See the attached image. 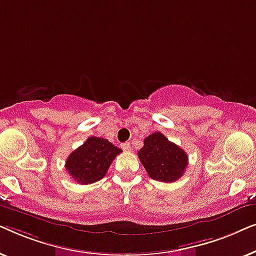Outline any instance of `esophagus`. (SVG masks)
<instances>
[{
	"label": "esophagus",
	"instance_id": "obj_1",
	"mask_svg": "<svg viewBox=\"0 0 256 256\" xmlns=\"http://www.w3.org/2000/svg\"><path fill=\"white\" fill-rule=\"evenodd\" d=\"M121 148L124 150V152H129V150H130V143L129 142H124V143H122L121 144Z\"/></svg>",
	"mask_w": 256,
	"mask_h": 256
}]
</instances>
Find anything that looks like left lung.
<instances>
[{
  "label": "left lung",
  "mask_w": 256,
  "mask_h": 256,
  "mask_svg": "<svg viewBox=\"0 0 256 256\" xmlns=\"http://www.w3.org/2000/svg\"><path fill=\"white\" fill-rule=\"evenodd\" d=\"M138 155L149 177L164 183L180 180L188 166L186 152L160 132L144 138Z\"/></svg>",
  "instance_id": "8db88e82"
}]
</instances>
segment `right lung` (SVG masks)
Masks as SVG:
<instances>
[{"label": "right lung", "mask_w": 256, "mask_h": 256, "mask_svg": "<svg viewBox=\"0 0 256 256\" xmlns=\"http://www.w3.org/2000/svg\"><path fill=\"white\" fill-rule=\"evenodd\" d=\"M120 152L122 150L108 140L90 136L70 154L65 169L76 183H96L106 176L108 168Z\"/></svg>", "instance_id": "1"}]
</instances>
